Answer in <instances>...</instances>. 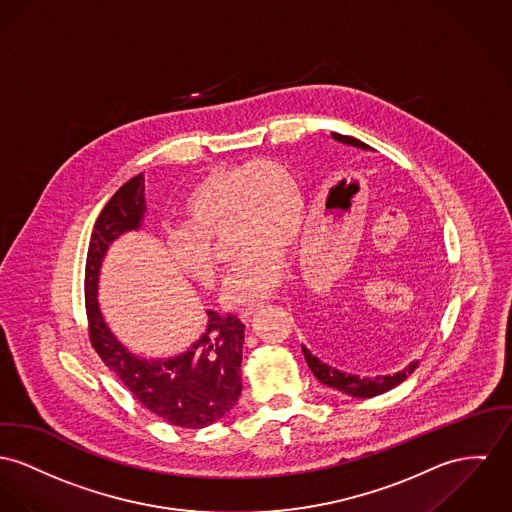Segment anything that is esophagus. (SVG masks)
<instances>
[{
    "label": "esophagus",
    "instance_id": "esophagus-1",
    "mask_svg": "<svg viewBox=\"0 0 512 512\" xmlns=\"http://www.w3.org/2000/svg\"><path fill=\"white\" fill-rule=\"evenodd\" d=\"M257 310H259V306H247V308H243V310L239 312V317H241L243 321H249L251 315L255 314Z\"/></svg>",
    "mask_w": 512,
    "mask_h": 512
}]
</instances>
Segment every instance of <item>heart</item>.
<instances>
[{"label": "heart", "instance_id": "obj_1", "mask_svg": "<svg viewBox=\"0 0 512 512\" xmlns=\"http://www.w3.org/2000/svg\"><path fill=\"white\" fill-rule=\"evenodd\" d=\"M304 197L296 177L276 161H247L200 181L183 202V230L167 239L177 267L204 286L218 275L214 239L230 234L237 263L222 300L241 308L271 294L282 255L304 228Z\"/></svg>", "mask_w": 512, "mask_h": 512}]
</instances>
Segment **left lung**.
I'll list each match as a JSON object with an SVG mask.
<instances>
[{
  "label": "left lung",
  "mask_w": 512,
  "mask_h": 512,
  "mask_svg": "<svg viewBox=\"0 0 512 512\" xmlns=\"http://www.w3.org/2000/svg\"><path fill=\"white\" fill-rule=\"evenodd\" d=\"M331 138L341 142V144H347V146H353V148H360V150H372L368 144L356 140L353 136H343V134H337V132H331ZM302 353L304 358L312 370L315 378L333 388V390H339L343 394L353 395V397H374V395L384 394V392H390L395 386H399L403 380H407L415 368L419 366V360H413L411 364H407L403 370L395 372V374H386V376H374V378H368V376H356V374H349V372H343L331 364H327L325 360H321L317 354L312 353L308 347L302 345Z\"/></svg>",
  "instance_id": "8db88e82"
}]
</instances>
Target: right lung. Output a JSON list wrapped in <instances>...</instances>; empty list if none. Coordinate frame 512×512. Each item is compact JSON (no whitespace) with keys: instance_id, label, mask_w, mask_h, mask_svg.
<instances>
[{"instance_id":"obj_1","label":"right lung","mask_w":512,"mask_h":512,"mask_svg":"<svg viewBox=\"0 0 512 512\" xmlns=\"http://www.w3.org/2000/svg\"><path fill=\"white\" fill-rule=\"evenodd\" d=\"M144 214V173H140L118 189L95 222L85 261L89 339L105 366L148 411L169 425L202 429L226 417L239 399L245 325L236 315L206 310L204 333L187 351L167 358L134 354L118 341L99 308V273L113 241L140 230Z\"/></svg>"}]
</instances>
